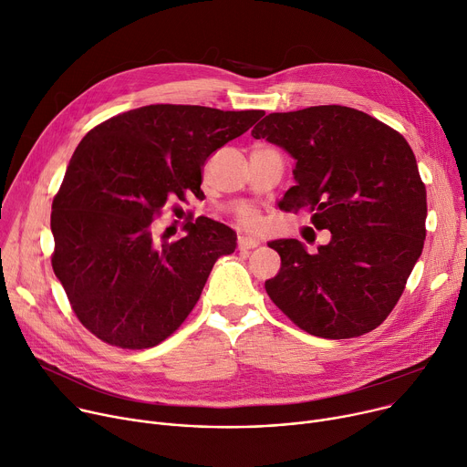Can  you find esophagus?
I'll return each instance as SVG.
<instances>
[{
    "label": "esophagus",
    "mask_w": 467,
    "mask_h": 467,
    "mask_svg": "<svg viewBox=\"0 0 467 467\" xmlns=\"http://www.w3.org/2000/svg\"><path fill=\"white\" fill-rule=\"evenodd\" d=\"M261 242L257 238H251V236H238V247L240 249H253L257 247Z\"/></svg>",
    "instance_id": "34e87169"
}]
</instances>
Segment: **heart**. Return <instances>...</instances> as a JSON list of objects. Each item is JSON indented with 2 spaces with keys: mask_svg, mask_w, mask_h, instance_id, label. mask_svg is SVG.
Returning a JSON list of instances; mask_svg holds the SVG:
<instances>
[{
  "mask_svg": "<svg viewBox=\"0 0 467 467\" xmlns=\"http://www.w3.org/2000/svg\"><path fill=\"white\" fill-rule=\"evenodd\" d=\"M240 222L244 223V225H247V227H253V225H257V216L255 214H253V212L251 210H245V212H242V214H240Z\"/></svg>",
  "mask_w": 467,
  "mask_h": 467,
  "instance_id": "obj_1",
  "label": "heart"
}]
</instances>
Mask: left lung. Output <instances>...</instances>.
Instances as JSON below:
<instances>
[{
  "label": "left lung",
  "instance_id": "8db88e82",
  "mask_svg": "<svg viewBox=\"0 0 467 467\" xmlns=\"http://www.w3.org/2000/svg\"><path fill=\"white\" fill-rule=\"evenodd\" d=\"M294 160L296 186L279 206L313 212L331 240L317 253L286 238L268 245L281 270L270 300L304 331L359 337L384 322L406 288L427 236V188L408 141L347 106L270 113L251 130Z\"/></svg>",
  "mask_w": 467,
  "mask_h": 467
}]
</instances>
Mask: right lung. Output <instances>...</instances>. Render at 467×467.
<instances>
[{
	"label": "right lung",
	"mask_w": 467,
	"mask_h": 467,
	"mask_svg": "<svg viewBox=\"0 0 467 467\" xmlns=\"http://www.w3.org/2000/svg\"><path fill=\"white\" fill-rule=\"evenodd\" d=\"M263 115L152 104L97 124L79 141L52 202V268L74 315L100 341L152 348L188 318L236 234L199 216L184 238L167 242L154 238L152 222L169 201L199 197L206 158Z\"/></svg>",
	"instance_id": "obj_1"
}]
</instances>
